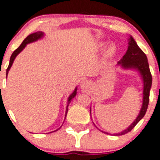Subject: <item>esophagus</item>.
I'll use <instances>...</instances> for the list:
<instances>
[{
  "mask_svg": "<svg viewBox=\"0 0 160 160\" xmlns=\"http://www.w3.org/2000/svg\"><path fill=\"white\" fill-rule=\"evenodd\" d=\"M88 86H89V82H88L87 80H84V81L80 82V88H83V89H85Z\"/></svg>",
  "mask_w": 160,
  "mask_h": 160,
  "instance_id": "34e87169",
  "label": "esophagus"
}]
</instances>
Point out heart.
I'll return each mask as SVG.
<instances>
[{
	"label": "heart",
	"instance_id": "1",
	"mask_svg": "<svg viewBox=\"0 0 160 160\" xmlns=\"http://www.w3.org/2000/svg\"><path fill=\"white\" fill-rule=\"evenodd\" d=\"M104 44H102V45H103ZM116 51H117V49H116V46H115V44H110L108 46H107V49L105 51V59L106 60H109L111 58L114 57L116 53Z\"/></svg>",
	"mask_w": 160,
	"mask_h": 160
}]
</instances>
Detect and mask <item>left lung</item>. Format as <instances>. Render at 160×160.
Listing matches in <instances>:
<instances>
[{
    "mask_svg": "<svg viewBox=\"0 0 160 160\" xmlns=\"http://www.w3.org/2000/svg\"><path fill=\"white\" fill-rule=\"evenodd\" d=\"M117 66H120L124 70H135L140 74V76L143 83V97H142V104L139 114L137 116L133 122H132L128 128L123 131L118 133H114V135L119 136L123 135L130 132L132 128L136 126L137 123L144 117L146 112L149 104V98H150V90H151V84H152V76H151V71L149 68L148 60L145 53L138 47V44L135 41L132 37L129 36L128 38V50L123 55L120 61L118 62ZM91 114V108H90ZM103 132V131H102ZM105 133H108L104 132Z\"/></svg>",
    "mask_w": 160,
    "mask_h": 160,
    "instance_id": "8db88e82",
    "label": "left lung"
}]
</instances>
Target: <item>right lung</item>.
<instances>
[{"label": "right lung", "mask_w": 160, "mask_h": 160, "mask_svg": "<svg viewBox=\"0 0 160 160\" xmlns=\"http://www.w3.org/2000/svg\"><path fill=\"white\" fill-rule=\"evenodd\" d=\"M44 37H45V33H44L43 32H35V33H32V34L29 35V36H28V37H27V38L25 39L23 41H22V43L21 44V45H20V46L18 47V49H16L13 52V53H12V55H11V57H10V60H9V67H8L7 70H6V78H7V75H8V73H9V69H10V68H11V66L13 65V62H14V59H15V58L18 56V53H21V52L23 50V49L27 46V45H28V44H30V43L35 42V41H38V40H41V39L43 38ZM76 91H77V87H76L75 90L72 92V94L70 95L69 98H68V105H67V109H66L65 119H66V116H67V114H68V106H69L70 102H72V99H73L74 98L76 97V92H77ZM60 128H61V127H60ZM59 128H58V129H59Z\"/></svg>", "instance_id": "right-lung-1"}]
</instances>
